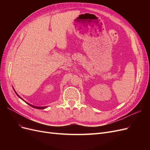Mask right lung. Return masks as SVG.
Instances as JSON below:
<instances>
[{"mask_svg": "<svg viewBox=\"0 0 150 150\" xmlns=\"http://www.w3.org/2000/svg\"><path fill=\"white\" fill-rule=\"evenodd\" d=\"M13 90H14V91H15V93H16V94L17 95V96H19L21 99H22L21 97H20V96H19V95H18V94L16 92V91H15V89H13ZM22 100H23V99H22ZM24 101H25L24 100H23ZM27 104H28L29 106H30L31 107H33V108H36V109H39V110H44V109H45V108H46L47 107L46 106H42V107H39V106H34V105H32V104H29V103H27L26 101H25Z\"/></svg>", "mask_w": 150, "mask_h": 150, "instance_id": "add662e5", "label": "right lung"}]
</instances>
